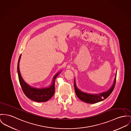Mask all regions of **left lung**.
<instances>
[{
  "label": "left lung",
  "mask_w": 131,
  "mask_h": 131,
  "mask_svg": "<svg viewBox=\"0 0 131 131\" xmlns=\"http://www.w3.org/2000/svg\"><path fill=\"white\" fill-rule=\"evenodd\" d=\"M116 81V77H115L112 86L111 87V88L107 91L98 94H88L87 93L83 92L79 90L77 87L75 83V80H74V86L75 92L76 95L78 97L79 99L82 100V101L85 102L87 103H90V104L96 103L104 100L111 94L115 86Z\"/></svg>",
  "instance_id": "8db88e82"
}]
</instances>
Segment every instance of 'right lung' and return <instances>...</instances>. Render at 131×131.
Here are the masks:
<instances>
[{"label":"right lung","instance_id":"right-lung-1","mask_svg":"<svg viewBox=\"0 0 131 131\" xmlns=\"http://www.w3.org/2000/svg\"><path fill=\"white\" fill-rule=\"evenodd\" d=\"M21 58V55L19 57L17 65V71L18 78L20 85L22 87V90L25 95L29 99L38 102H46L52 97L54 94V82L55 79L57 76L59 74L60 72H58L53 77L52 85L50 87L43 88H37L31 87L26 83L22 79L20 72L19 70V61Z\"/></svg>","mask_w":131,"mask_h":131}]
</instances>
